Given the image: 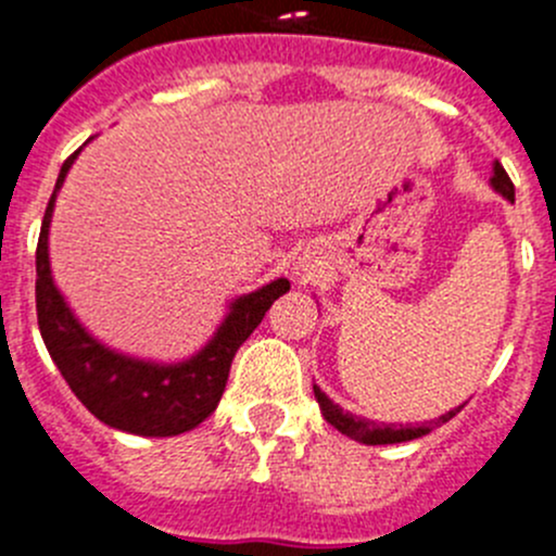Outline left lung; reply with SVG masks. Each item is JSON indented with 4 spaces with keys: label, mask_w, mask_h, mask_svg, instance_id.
Segmentation results:
<instances>
[{
    "label": "left lung",
    "mask_w": 556,
    "mask_h": 556,
    "mask_svg": "<svg viewBox=\"0 0 556 556\" xmlns=\"http://www.w3.org/2000/svg\"><path fill=\"white\" fill-rule=\"evenodd\" d=\"M489 184H492V189L497 191V194H503L505 200L514 202V184H510L508 173H505L500 162L492 164V178H489ZM313 394H316V403L318 408H321L324 419H327L338 432L349 435L351 441H359L365 443V446H387V443L416 441V438L432 432V425L435 427L446 425V421H452L454 416L465 408V405H459V408L446 410V414L438 416V419L430 421V425H427V421L425 425H383V421H372V419H365V416H356V414H349V410H343L338 403H332V400H329L316 383H313Z\"/></svg>",
    "instance_id": "1"
}]
</instances>
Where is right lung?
Returning <instances> with one entry per match:
<instances>
[{
  "instance_id": "1",
  "label": "right lung",
  "mask_w": 556,
  "mask_h": 556,
  "mask_svg": "<svg viewBox=\"0 0 556 556\" xmlns=\"http://www.w3.org/2000/svg\"><path fill=\"white\" fill-rule=\"evenodd\" d=\"M78 153L75 151L62 164L37 243V324L48 354L75 397L113 430L146 438H173L194 430L216 410L235 354L260 327L273 302L289 291V280L276 278L229 302V313L213 338L184 362L137 359L99 343L75 318L64 294L53 283L48 256L53 205Z\"/></svg>"
}]
</instances>
